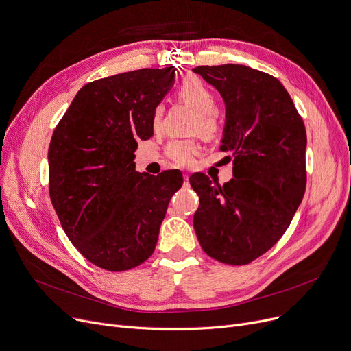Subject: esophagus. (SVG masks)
Here are the masks:
<instances>
[{
	"label": "esophagus",
	"mask_w": 351,
	"mask_h": 351,
	"mask_svg": "<svg viewBox=\"0 0 351 351\" xmlns=\"http://www.w3.org/2000/svg\"><path fill=\"white\" fill-rule=\"evenodd\" d=\"M183 180H185V183L188 185V182H189V175L188 173H183Z\"/></svg>",
	"instance_id": "34e87169"
}]
</instances>
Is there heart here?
I'll list each match as a JSON object with an SVG mask.
<instances>
[{
  "label": "heart",
  "instance_id": "obj_1",
  "mask_svg": "<svg viewBox=\"0 0 351 351\" xmlns=\"http://www.w3.org/2000/svg\"><path fill=\"white\" fill-rule=\"evenodd\" d=\"M179 98L189 104L199 112V119L196 122V131L206 138H213L219 134V119L215 115L216 98L213 92L202 82L199 78H186L179 86ZM163 109L158 106L154 112V126L158 128L162 119ZM196 154V145L192 141H172L165 149V155L171 162L178 166H189L192 163L193 155Z\"/></svg>",
  "mask_w": 351,
  "mask_h": 351
}]
</instances>
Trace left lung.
Wrapping results in <instances>:
<instances>
[{"mask_svg": "<svg viewBox=\"0 0 351 351\" xmlns=\"http://www.w3.org/2000/svg\"><path fill=\"white\" fill-rule=\"evenodd\" d=\"M195 73L225 101L222 151L233 178L223 186L189 178L200 205L197 241L217 262L247 265L283 236L306 191V128L289 92L266 72L246 65L196 66Z\"/></svg>", "mask_w": 351, "mask_h": 351, "instance_id": "obj_1", "label": "left lung"}]
</instances>
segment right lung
I'll use <instances>...</instances> for the list:
<instances>
[{
  "label": "right lung",
  "instance_id": "right-lung-1",
  "mask_svg": "<svg viewBox=\"0 0 351 351\" xmlns=\"http://www.w3.org/2000/svg\"><path fill=\"white\" fill-rule=\"evenodd\" d=\"M175 66L143 68L84 85L48 149L49 196L71 243L109 271L139 266L156 246L180 171L136 172L138 141L154 135V112Z\"/></svg>",
  "mask_w": 351,
  "mask_h": 351
}]
</instances>
